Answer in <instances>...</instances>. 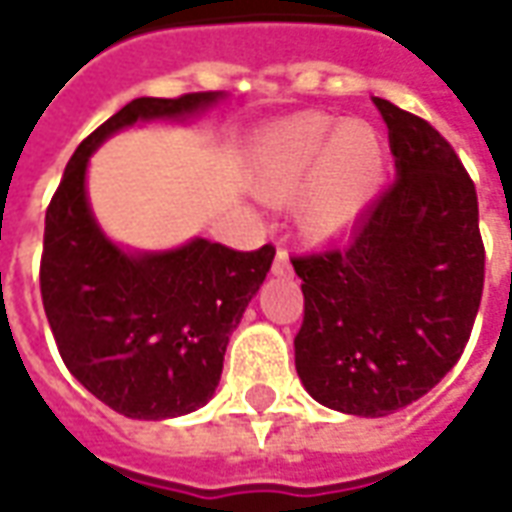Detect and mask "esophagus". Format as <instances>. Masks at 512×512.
<instances>
[{
	"label": "esophagus",
	"instance_id": "esophagus-1",
	"mask_svg": "<svg viewBox=\"0 0 512 512\" xmlns=\"http://www.w3.org/2000/svg\"><path fill=\"white\" fill-rule=\"evenodd\" d=\"M271 271L277 274V277H285V274H290V257L288 252L279 246L277 249V257H274V266H271Z\"/></svg>",
	"mask_w": 512,
	"mask_h": 512
}]
</instances>
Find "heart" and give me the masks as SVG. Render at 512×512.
<instances>
[{
  "label": "heart",
  "mask_w": 512,
  "mask_h": 512,
  "mask_svg": "<svg viewBox=\"0 0 512 512\" xmlns=\"http://www.w3.org/2000/svg\"><path fill=\"white\" fill-rule=\"evenodd\" d=\"M384 175L381 139L356 120L321 112L290 120L268 136L255 172L257 191L285 202L308 180L299 197V219L310 235H332L354 222L373 200Z\"/></svg>",
  "instance_id": "b5f03b06"
}]
</instances>
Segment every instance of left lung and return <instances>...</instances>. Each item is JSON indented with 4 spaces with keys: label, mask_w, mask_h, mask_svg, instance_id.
Returning a JSON list of instances; mask_svg holds the SVG:
<instances>
[{
    "label": "left lung",
    "mask_w": 512,
    "mask_h": 512,
    "mask_svg": "<svg viewBox=\"0 0 512 512\" xmlns=\"http://www.w3.org/2000/svg\"><path fill=\"white\" fill-rule=\"evenodd\" d=\"M397 178L343 246L293 255L304 321L296 370L318 403L386 417L447 376L485 282L474 180L428 120L376 98Z\"/></svg>",
    "instance_id": "left-lung-1"
}]
</instances>
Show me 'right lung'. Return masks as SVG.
Segmentation results:
<instances>
[{
  "instance_id": "1",
  "label": "right lung",
  "mask_w": 512,
  "mask_h": 512,
  "mask_svg": "<svg viewBox=\"0 0 512 512\" xmlns=\"http://www.w3.org/2000/svg\"><path fill=\"white\" fill-rule=\"evenodd\" d=\"M219 93L136 98L76 147L49 208L40 296L65 367L101 403L131 419H167L208 403L241 323L277 249L238 252L197 238L164 255H126L98 230L87 158L136 120L205 109Z\"/></svg>"
}]
</instances>
